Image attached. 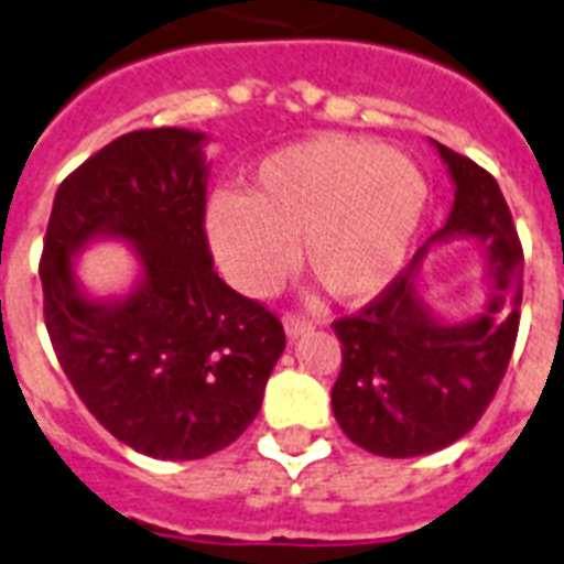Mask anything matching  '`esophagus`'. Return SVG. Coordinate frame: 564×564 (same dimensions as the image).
<instances>
[{"mask_svg": "<svg viewBox=\"0 0 564 564\" xmlns=\"http://www.w3.org/2000/svg\"><path fill=\"white\" fill-rule=\"evenodd\" d=\"M313 327L315 324L310 322V318H304V315H295V313L283 315V329H286V336L290 338L306 336V333H310Z\"/></svg>", "mask_w": 564, "mask_h": 564, "instance_id": "1", "label": "esophagus"}]
</instances>
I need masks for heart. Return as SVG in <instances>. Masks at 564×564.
I'll list each match as a JSON object with an SVG mask.
<instances>
[{"label": "heart", "instance_id": "1", "mask_svg": "<svg viewBox=\"0 0 564 564\" xmlns=\"http://www.w3.org/2000/svg\"><path fill=\"white\" fill-rule=\"evenodd\" d=\"M429 205V182L400 150L313 135L272 150L240 194L205 208L210 254L246 295H267L297 263L338 301L379 295L405 263Z\"/></svg>", "mask_w": 564, "mask_h": 564}]
</instances>
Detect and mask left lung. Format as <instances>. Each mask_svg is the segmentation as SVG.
Wrapping results in <instances>:
<instances>
[{"instance_id": "obj_1", "label": "left lung", "mask_w": 564, "mask_h": 564, "mask_svg": "<svg viewBox=\"0 0 564 564\" xmlns=\"http://www.w3.org/2000/svg\"><path fill=\"white\" fill-rule=\"evenodd\" d=\"M432 144L455 185L446 223L377 301L333 324L341 341L333 414L356 446L382 457L432 455L460 441L496 397L519 333L524 254L505 194L473 159ZM455 239L479 246L488 301L448 323L422 295V260Z\"/></svg>"}]
</instances>
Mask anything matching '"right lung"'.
<instances>
[{"label":"right lung","mask_w":564,"mask_h":564,"mask_svg":"<svg viewBox=\"0 0 564 564\" xmlns=\"http://www.w3.org/2000/svg\"><path fill=\"white\" fill-rule=\"evenodd\" d=\"M208 135L135 130L57 187L40 281L59 368L109 434L159 460H199L258 416L286 336L214 272L205 240ZM133 249L123 296L85 292L74 260L91 241Z\"/></svg>","instance_id":"obj_1"}]
</instances>
